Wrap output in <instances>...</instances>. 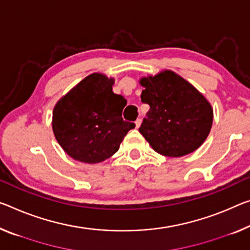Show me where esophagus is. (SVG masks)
<instances>
[{
	"label": "esophagus",
	"instance_id": "obj_1",
	"mask_svg": "<svg viewBox=\"0 0 250 250\" xmlns=\"http://www.w3.org/2000/svg\"><path fill=\"white\" fill-rule=\"evenodd\" d=\"M141 123H142V120L141 118H137V120L135 121V126H136V128H138L141 126Z\"/></svg>",
	"mask_w": 250,
	"mask_h": 250
}]
</instances>
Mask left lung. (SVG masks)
I'll return each instance as SVG.
<instances>
[{
  "instance_id": "1",
  "label": "left lung",
  "mask_w": 250,
  "mask_h": 250,
  "mask_svg": "<svg viewBox=\"0 0 250 250\" xmlns=\"http://www.w3.org/2000/svg\"><path fill=\"white\" fill-rule=\"evenodd\" d=\"M142 102L149 105L140 133L155 152L180 157L194 152L208 137L213 109L189 82L172 70L142 77Z\"/></svg>"
}]
</instances>
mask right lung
<instances>
[{"label": "right lung", "mask_w": 250, "mask_h": 250, "mask_svg": "<svg viewBox=\"0 0 250 250\" xmlns=\"http://www.w3.org/2000/svg\"><path fill=\"white\" fill-rule=\"evenodd\" d=\"M114 78L94 72L62 96L52 113V130L76 161L99 163L118 151L134 123L122 118L126 99L113 93Z\"/></svg>", "instance_id": "right-lung-1"}]
</instances>
